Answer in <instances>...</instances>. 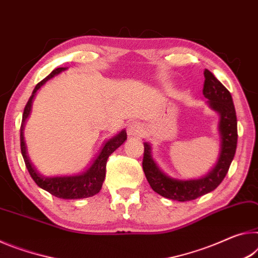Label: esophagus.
I'll return each instance as SVG.
<instances>
[{"label": "esophagus", "mask_w": 258, "mask_h": 258, "mask_svg": "<svg viewBox=\"0 0 258 258\" xmlns=\"http://www.w3.org/2000/svg\"><path fill=\"white\" fill-rule=\"evenodd\" d=\"M143 132V126L138 122H132L128 125V134L130 136H139Z\"/></svg>", "instance_id": "34e87169"}]
</instances>
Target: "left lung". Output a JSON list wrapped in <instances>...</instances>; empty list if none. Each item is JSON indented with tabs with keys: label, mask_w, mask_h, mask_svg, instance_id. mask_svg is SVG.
Instances as JSON below:
<instances>
[{
	"label": "left lung",
	"mask_w": 258,
	"mask_h": 258,
	"mask_svg": "<svg viewBox=\"0 0 258 258\" xmlns=\"http://www.w3.org/2000/svg\"><path fill=\"white\" fill-rule=\"evenodd\" d=\"M204 96L208 99V104L214 111L221 115L219 133L222 136V151L217 166L208 176L201 179L177 180L168 177L160 170L151 157V146L144 143V157H143V170L146 179L160 196L167 199L177 201H191L201 196L214 191L229 171L232 160L234 158L238 142V126H236L235 108L230 91L215 78L208 70H205Z\"/></svg>",
	"instance_id": "1"
}]
</instances>
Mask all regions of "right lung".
<instances>
[{
	"label": "right lung",
	"mask_w": 258,
	"mask_h": 258,
	"mask_svg": "<svg viewBox=\"0 0 258 258\" xmlns=\"http://www.w3.org/2000/svg\"><path fill=\"white\" fill-rule=\"evenodd\" d=\"M64 67H59V69L53 70L48 77L42 80L41 82L36 84L35 89L33 90L32 96L29 97L26 106L24 108L23 113V120L22 125H20V150H22V154L24 158L25 164L29 172V175L33 178V180L37 184V186L48 191L52 196L60 198V199H83V198H89L95 196L98 193L103 185V181L105 178V172H106V163L107 159L117 147H120L123 144L126 139V133L124 130L115 136L105 144L103 151L99 154V157L97 158L95 163L92 164L91 168L84 174L80 176H71V177H53V178H46V177L41 176L39 172L35 170V168L32 166L31 161H29L28 157L26 155V146H25L24 142V123L26 121L29 112H31L32 106V100L33 97L35 95L37 89L43 84L45 81H48L49 79H51L54 75L60 73L61 71H64Z\"/></svg>",
	"instance_id": "obj_1"
}]
</instances>
